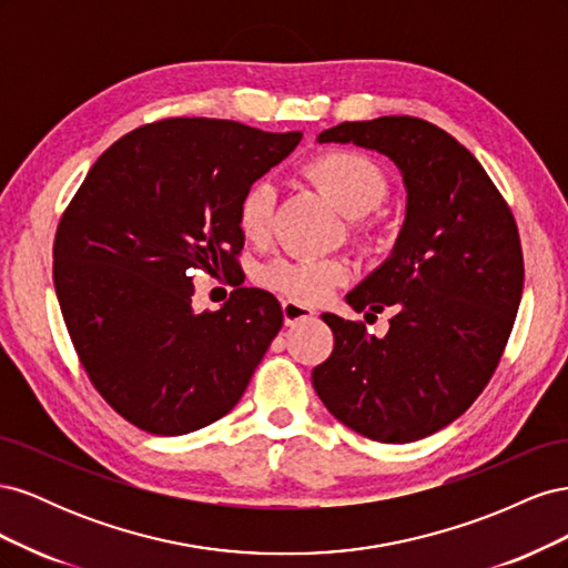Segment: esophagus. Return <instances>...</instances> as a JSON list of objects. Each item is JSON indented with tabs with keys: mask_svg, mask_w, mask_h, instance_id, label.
Instances as JSON below:
<instances>
[{
	"mask_svg": "<svg viewBox=\"0 0 568 568\" xmlns=\"http://www.w3.org/2000/svg\"><path fill=\"white\" fill-rule=\"evenodd\" d=\"M282 311H284V322L288 326H294V324H298L303 320H311L315 315L313 307H305V305H301L296 301H282Z\"/></svg>",
	"mask_w": 568,
	"mask_h": 568,
	"instance_id": "1",
	"label": "esophagus"
}]
</instances>
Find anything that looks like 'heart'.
<instances>
[{
    "label": "heart",
    "mask_w": 568,
    "mask_h": 568,
    "mask_svg": "<svg viewBox=\"0 0 568 568\" xmlns=\"http://www.w3.org/2000/svg\"><path fill=\"white\" fill-rule=\"evenodd\" d=\"M303 173L348 217H363L388 199L384 170L363 151L326 149L305 163ZM272 209V184L267 180L253 182L239 201V230L251 242H261L270 232ZM346 280L348 267L336 257H280L261 272L265 286L298 303H320Z\"/></svg>",
    "instance_id": "1"
}]
</instances>
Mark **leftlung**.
<instances>
[{
    "label": "left lung",
    "mask_w": 568,
    "mask_h": 568,
    "mask_svg": "<svg viewBox=\"0 0 568 568\" xmlns=\"http://www.w3.org/2000/svg\"><path fill=\"white\" fill-rule=\"evenodd\" d=\"M317 140L386 153L407 186V217L393 255L346 296L369 317L390 307L388 334L324 313L334 351L313 386L359 436L426 438L467 412L500 365L524 291L517 220L471 151L428 120L382 115Z\"/></svg>",
    "instance_id": "obj_1"
}]
</instances>
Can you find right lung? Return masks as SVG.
<instances>
[{"mask_svg":"<svg viewBox=\"0 0 568 568\" xmlns=\"http://www.w3.org/2000/svg\"><path fill=\"white\" fill-rule=\"evenodd\" d=\"M298 142L234 120H156L101 153L63 211L65 329L101 398L142 432L182 436L225 417L282 329L280 301L236 282V211ZM196 268L235 286L220 312L193 313Z\"/></svg>","mask_w":568,"mask_h":568,"instance_id":"right-lung-1","label":"right lung"}]
</instances>
